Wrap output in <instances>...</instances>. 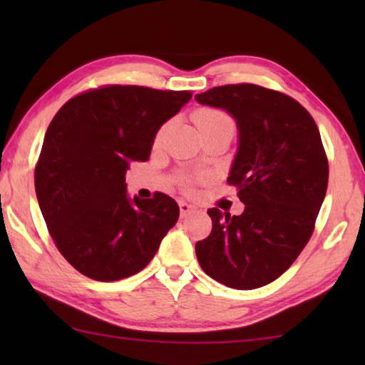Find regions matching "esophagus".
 Instances as JSON below:
<instances>
[{
    "label": "esophagus",
    "instance_id": "1",
    "mask_svg": "<svg viewBox=\"0 0 365 365\" xmlns=\"http://www.w3.org/2000/svg\"><path fill=\"white\" fill-rule=\"evenodd\" d=\"M178 207H180V215H182V217H187V215H190L191 212H195V206H191V205H188V202H185V201L178 202Z\"/></svg>",
    "mask_w": 365,
    "mask_h": 365
}]
</instances>
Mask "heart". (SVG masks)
Wrapping results in <instances>:
<instances>
[{"mask_svg": "<svg viewBox=\"0 0 365 365\" xmlns=\"http://www.w3.org/2000/svg\"><path fill=\"white\" fill-rule=\"evenodd\" d=\"M193 120L196 123L197 130L201 132V135L211 133L215 130H220V128H233V120L232 117L228 115L225 110L222 109H215V108H200L195 110L193 114ZM165 128L168 125H164L156 135V141H160V138L164 137ZM191 182H188L190 185Z\"/></svg>", "mask_w": 365, "mask_h": 365, "instance_id": "b5f03b06", "label": "heart"}]
</instances>
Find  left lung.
Instances as JSON below:
<instances>
[{
	"label": "left lung",
	"instance_id": "1",
	"mask_svg": "<svg viewBox=\"0 0 365 365\" xmlns=\"http://www.w3.org/2000/svg\"><path fill=\"white\" fill-rule=\"evenodd\" d=\"M195 98L237 120L240 145L227 183L245 205L240 215L209 209L212 232L195 246L197 262L225 287H264L296 261L316 227L329 185L319 128L292 96L255 83Z\"/></svg>",
	"mask_w": 365,
	"mask_h": 365
}]
</instances>
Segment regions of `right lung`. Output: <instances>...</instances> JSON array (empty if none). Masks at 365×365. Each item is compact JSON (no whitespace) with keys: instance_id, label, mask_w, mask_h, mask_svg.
I'll return each instance as SVG.
<instances>
[{"instance_id":"1","label":"right lung","mask_w":365,"mask_h":365,"mask_svg":"<svg viewBox=\"0 0 365 365\" xmlns=\"http://www.w3.org/2000/svg\"><path fill=\"white\" fill-rule=\"evenodd\" d=\"M191 91L104 85L71 98L49 123L35 191L48 232L73 269L98 282L143 270L180 214L164 193L133 200L132 160H148L158 130Z\"/></svg>"}]
</instances>
